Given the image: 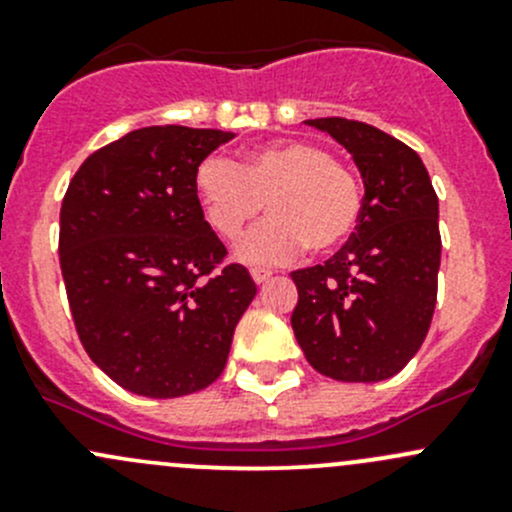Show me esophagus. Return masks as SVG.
I'll return each instance as SVG.
<instances>
[{
	"mask_svg": "<svg viewBox=\"0 0 512 512\" xmlns=\"http://www.w3.org/2000/svg\"><path fill=\"white\" fill-rule=\"evenodd\" d=\"M250 275L257 285H265L267 280H272V270H265V267H252Z\"/></svg>",
	"mask_w": 512,
	"mask_h": 512,
	"instance_id": "34e87169",
	"label": "esophagus"
}]
</instances>
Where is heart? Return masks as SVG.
<instances>
[{
  "label": "heart",
  "mask_w": 512,
  "mask_h": 512,
  "mask_svg": "<svg viewBox=\"0 0 512 512\" xmlns=\"http://www.w3.org/2000/svg\"><path fill=\"white\" fill-rule=\"evenodd\" d=\"M195 190L205 220L225 240H235L265 208L267 223L237 245L245 262H285L304 245L309 252L337 250L361 218L356 175L324 148L302 141L255 148L245 160L208 156L195 168Z\"/></svg>",
  "instance_id": "1"
}]
</instances>
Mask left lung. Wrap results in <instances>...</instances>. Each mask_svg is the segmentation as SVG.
Returning <instances> with one entry per match:
<instances>
[{
    "label": "left lung",
    "instance_id": "8db88e82",
    "mask_svg": "<svg viewBox=\"0 0 512 512\" xmlns=\"http://www.w3.org/2000/svg\"><path fill=\"white\" fill-rule=\"evenodd\" d=\"M349 151L361 218L324 265L294 270L292 329L309 364L337 381H384L421 349L436 307L438 198L414 148L349 118L304 121Z\"/></svg>",
    "mask_w": 512,
    "mask_h": 512
}]
</instances>
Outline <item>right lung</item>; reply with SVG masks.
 <instances>
[{
    "label": "right lung",
    "instance_id": "obj_1",
    "mask_svg": "<svg viewBox=\"0 0 512 512\" xmlns=\"http://www.w3.org/2000/svg\"><path fill=\"white\" fill-rule=\"evenodd\" d=\"M235 133L148 126L91 153L61 203L59 257L91 361L148 399L223 374L257 287L205 220L195 168Z\"/></svg>",
    "mask_w": 512,
    "mask_h": 512
}]
</instances>
